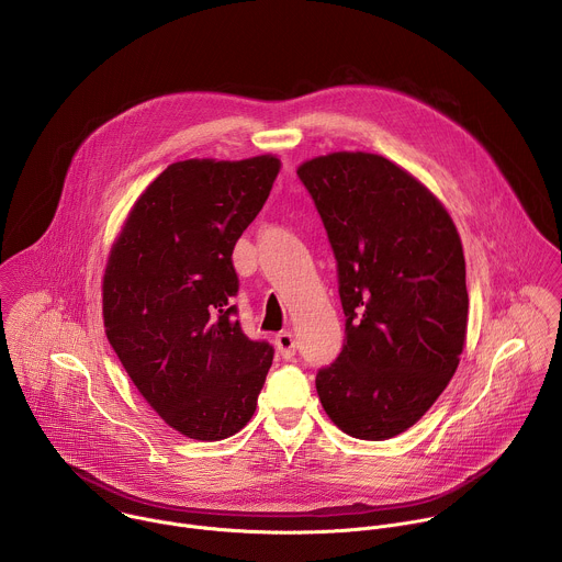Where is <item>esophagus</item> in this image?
Listing matches in <instances>:
<instances>
[{
  "mask_svg": "<svg viewBox=\"0 0 562 562\" xmlns=\"http://www.w3.org/2000/svg\"><path fill=\"white\" fill-rule=\"evenodd\" d=\"M276 349L284 360H291L295 356V336L291 331H282L276 336Z\"/></svg>",
  "mask_w": 562,
  "mask_h": 562,
  "instance_id": "obj_1",
  "label": "esophagus"
}]
</instances>
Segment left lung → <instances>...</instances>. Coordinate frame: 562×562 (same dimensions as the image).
<instances>
[{"label":"left lung","mask_w":562,"mask_h":562,"mask_svg":"<svg viewBox=\"0 0 562 562\" xmlns=\"http://www.w3.org/2000/svg\"><path fill=\"white\" fill-rule=\"evenodd\" d=\"M297 178L327 228L347 317L340 356L315 375L319 403L353 438H393L427 414L460 362V235L445 206L382 155H323Z\"/></svg>","instance_id":"obj_1"}]
</instances>
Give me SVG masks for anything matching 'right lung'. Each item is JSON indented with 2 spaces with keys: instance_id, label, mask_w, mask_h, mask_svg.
<instances>
[{
  "instance_id": "obj_1",
  "label": "right lung",
  "mask_w": 562,
  "mask_h": 562,
  "mask_svg": "<svg viewBox=\"0 0 562 562\" xmlns=\"http://www.w3.org/2000/svg\"><path fill=\"white\" fill-rule=\"evenodd\" d=\"M280 159H184L131 209L104 273V329L128 378L193 440L243 429L273 362L239 327L233 249L265 206Z\"/></svg>"
}]
</instances>
